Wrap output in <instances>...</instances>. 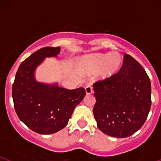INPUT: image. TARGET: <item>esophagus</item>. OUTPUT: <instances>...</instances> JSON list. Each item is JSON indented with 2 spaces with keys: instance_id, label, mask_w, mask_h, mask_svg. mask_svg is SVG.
I'll return each mask as SVG.
<instances>
[{
  "instance_id": "1",
  "label": "esophagus",
  "mask_w": 161,
  "mask_h": 161,
  "mask_svg": "<svg viewBox=\"0 0 161 161\" xmlns=\"http://www.w3.org/2000/svg\"><path fill=\"white\" fill-rule=\"evenodd\" d=\"M86 89V92L87 95L92 94V92H93V89H92V87L90 85H88L85 88Z\"/></svg>"
}]
</instances>
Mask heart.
Returning a JSON list of instances; mask_svg holds the SVG:
<instances>
[{"label":"heart","mask_w":161,"mask_h":161,"mask_svg":"<svg viewBox=\"0 0 161 161\" xmlns=\"http://www.w3.org/2000/svg\"><path fill=\"white\" fill-rule=\"evenodd\" d=\"M122 64L120 55L116 52L106 54H92L82 61V67L89 74L100 71L103 77H110L117 72Z\"/></svg>","instance_id":"obj_1"}]
</instances>
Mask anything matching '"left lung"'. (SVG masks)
<instances>
[{
  "mask_svg": "<svg viewBox=\"0 0 161 161\" xmlns=\"http://www.w3.org/2000/svg\"><path fill=\"white\" fill-rule=\"evenodd\" d=\"M120 70L93 84V108L97 126L118 138L131 136L142 127L151 106V84L146 71L128 54Z\"/></svg>",
  "mask_w": 161,
  "mask_h": 161,
  "instance_id": "1",
  "label": "left lung"
}]
</instances>
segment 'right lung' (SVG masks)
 <instances>
[{
  "label": "right lung",
  "mask_w": 161,
  "mask_h": 161,
  "mask_svg": "<svg viewBox=\"0 0 161 161\" xmlns=\"http://www.w3.org/2000/svg\"><path fill=\"white\" fill-rule=\"evenodd\" d=\"M60 47H45L21 62L12 86V98L18 118L40 134H52L68 124L74 109L86 96L82 87L75 89L40 82L35 79L37 67L45 58L57 57Z\"/></svg>",
  "instance_id": "add662e5"
}]
</instances>
